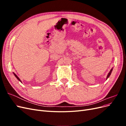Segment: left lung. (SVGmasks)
<instances>
[{
  "label": "left lung",
  "mask_w": 126,
  "mask_h": 126,
  "mask_svg": "<svg viewBox=\"0 0 126 126\" xmlns=\"http://www.w3.org/2000/svg\"><path fill=\"white\" fill-rule=\"evenodd\" d=\"M112 70V69H111V70H110V72H109V74H108V76H107V78H108V77H109V76H110V75H111V72Z\"/></svg>",
  "instance_id": "left-lung-1"
}]
</instances>
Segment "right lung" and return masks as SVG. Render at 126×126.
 Segmentation results:
<instances>
[{
	"instance_id": "right-lung-1",
	"label": "right lung",
	"mask_w": 126,
	"mask_h": 126,
	"mask_svg": "<svg viewBox=\"0 0 126 126\" xmlns=\"http://www.w3.org/2000/svg\"><path fill=\"white\" fill-rule=\"evenodd\" d=\"M14 75L15 76V77H16V78H17L18 79V80H19V81H20V82H21V80H20V79H19V78H18V77H17V75H16V74H14Z\"/></svg>"
}]
</instances>
